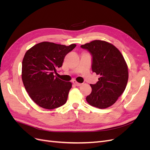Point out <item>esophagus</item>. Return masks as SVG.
<instances>
[{
	"mask_svg": "<svg viewBox=\"0 0 150 150\" xmlns=\"http://www.w3.org/2000/svg\"><path fill=\"white\" fill-rule=\"evenodd\" d=\"M72 83H73L75 86H81V83H78L76 81H75V80H73L72 81Z\"/></svg>",
	"mask_w": 150,
	"mask_h": 150,
	"instance_id": "esophagus-1",
	"label": "esophagus"
}]
</instances>
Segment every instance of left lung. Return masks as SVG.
<instances>
[{
    "mask_svg": "<svg viewBox=\"0 0 150 150\" xmlns=\"http://www.w3.org/2000/svg\"><path fill=\"white\" fill-rule=\"evenodd\" d=\"M92 56V71L99 75L86 101L93 106L104 109L112 106L124 92L128 80V69L120 51L112 44L95 40L81 45Z\"/></svg>",
    "mask_w": 150,
    "mask_h": 150,
    "instance_id": "left-lung-1",
    "label": "left lung"
}]
</instances>
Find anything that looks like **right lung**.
Here are the masks:
<instances>
[{"label":"right lung","instance_id":"add662e5","mask_svg":"<svg viewBox=\"0 0 150 150\" xmlns=\"http://www.w3.org/2000/svg\"><path fill=\"white\" fill-rule=\"evenodd\" d=\"M76 46L74 44L66 46L42 42L25 52L22 61V82L30 98L40 107L52 110L66 103L72 83L55 74L66 54Z\"/></svg>","mask_w":150,"mask_h":150}]
</instances>
